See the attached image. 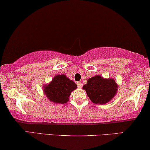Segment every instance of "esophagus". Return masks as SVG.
Returning <instances> with one entry per match:
<instances>
[{"label":"esophagus","instance_id":"obj_1","mask_svg":"<svg viewBox=\"0 0 150 150\" xmlns=\"http://www.w3.org/2000/svg\"><path fill=\"white\" fill-rule=\"evenodd\" d=\"M77 87H78V88H82V83H81L80 82H77Z\"/></svg>","mask_w":150,"mask_h":150}]
</instances>
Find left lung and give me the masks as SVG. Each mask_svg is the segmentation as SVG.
Listing matches in <instances>:
<instances>
[{
	"instance_id": "8db88e82",
	"label": "left lung",
	"mask_w": 150,
	"mask_h": 150,
	"mask_svg": "<svg viewBox=\"0 0 150 150\" xmlns=\"http://www.w3.org/2000/svg\"><path fill=\"white\" fill-rule=\"evenodd\" d=\"M117 88L114 79H105L99 75L88 79L83 86L91 101L96 104H105L111 101L117 93Z\"/></svg>"
}]
</instances>
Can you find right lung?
Segmentation results:
<instances>
[{
    "mask_svg": "<svg viewBox=\"0 0 150 150\" xmlns=\"http://www.w3.org/2000/svg\"><path fill=\"white\" fill-rule=\"evenodd\" d=\"M77 86L65 75H57L52 82L44 87L43 91L51 101L64 104L68 101L72 91L76 89Z\"/></svg>",
    "mask_w": 150,
    "mask_h": 150,
    "instance_id": "right-lung-1",
    "label": "right lung"
}]
</instances>
